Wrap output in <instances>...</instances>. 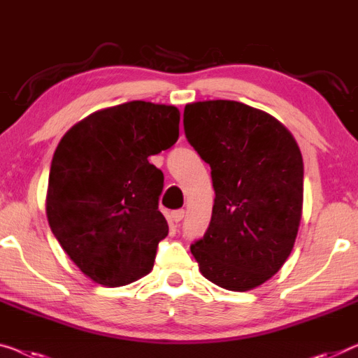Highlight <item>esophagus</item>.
<instances>
[{
	"instance_id": "1",
	"label": "esophagus",
	"mask_w": 358,
	"mask_h": 358,
	"mask_svg": "<svg viewBox=\"0 0 358 358\" xmlns=\"http://www.w3.org/2000/svg\"><path fill=\"white\" fill-rule=\"evenodd\" d=\"M183 217H185V210L183 209L173 210L172 213H170V218H172V222H175V223H178V222L183 220Z\"/></svg>"
}]
</instances>
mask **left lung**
<instances>
[{
    "label": "left lung",
    "mask_w": 358,
    "mask_h": 358,
    "mask_svg": "<svg viewBox=\"0 0 358 358\" xmlns=\"http://www.w3.org/2000/svg\"><path fill=\"white\" fill-rule=\"evenodd\" d=\"M183 117L215 189L209 228L191 254L213 285L254 289L294 248L303 202L301 149L273 115L238 101L186 104Z\"/></svg>",
    "instance_id": "8db88e82"
}]
</instances>
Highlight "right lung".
Listing matches in <instances>:
<instances>
[{
    "label": "right lung",
    "instance_id": "add662e5",
    "mask_svg": "<svg viewBox=\"0 0 358 358\" xmlns=\"http://www.w3.org/2000/svg\"><path fill=\"white\" fill-rule=\"evenodd\" d=\"M178 135L175 106L130 101L85 117L57 145L48 222L64 252L98 285L125 286L152 270L169 225L159 210L164 173L148 157Z\"/></svg>",
    "mask_w": 358,
    "mask_h": 358
}]
</instances>
